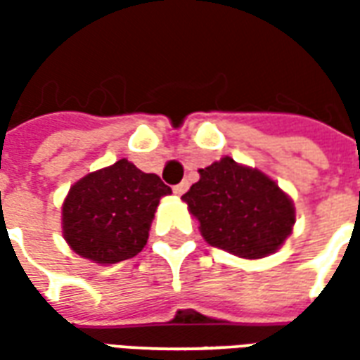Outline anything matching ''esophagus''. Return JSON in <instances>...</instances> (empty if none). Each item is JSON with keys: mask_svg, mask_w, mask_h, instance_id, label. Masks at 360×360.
<instances>
[{"mask_svg": "<svg viewBox=\"0 0 360 360\" xmlns=\"http://www.w3.org/2000/svg\"><path fill=\"white\" fill-rule=\"evenodd\" d=\"M187 188H188V183L187 181H183V183H179V185H175V187H173V193H175L177 196H181L187 193Z\"/></svg>", "mask_w": 360, "mask_h": 360, "instance_id": "1", "label": "esophagus"}]
</instances>
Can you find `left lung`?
Segmentation results:
<instances>
[{
    "label": "left lung",
    "mask_w": 360,
    "mask_h": 360,
    "mask_svg": "<svg viewBox=\"0 0 360 360\" xmlns=\"http://www.w3.org/2000/svg\"><path fill=\"white\" fill-rule=\"evenodd\" d=\"M198 173L200 179L183 200L208 245L252 260L285 243L293 231L295 206L276 181L229 156Z\"/></svg>",
    "instance_id": "obj_1"
}]
</instances>
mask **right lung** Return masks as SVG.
<instances>
[{
	"instance_id": "right-lung-1",
	"label": "right lung",
	"mask_w": 360,
	"mask_h": 360,
	"mask_svg": "<svg viewBox=\"0 0 360 360\" xmlns=\"http://www.w3.org/2000/svg\"><path fill=\"white\" fill-rule=\"evenodd\" d=\"M165 195H172V188L156 173L141 172L123 158L69 188L61 208L63 237L79 257L96 264L136 257Z\"/></svg>"
}]
</instances>
